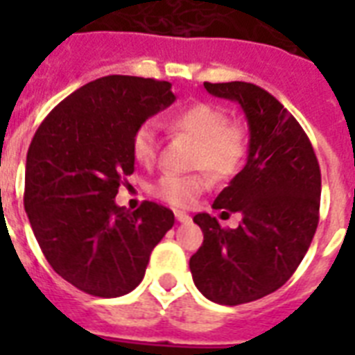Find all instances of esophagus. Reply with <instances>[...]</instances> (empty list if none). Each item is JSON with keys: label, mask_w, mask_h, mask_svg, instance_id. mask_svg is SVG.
Segmentation results:
<instances>
[{"label": "esophagus", "mask_w": 355, "mask_h": 355, "mask_svg": "<svg viewBox=\"0 0 355 355\" xmlns=\"http://www.w3.org/2000/svg\"><path fill=\"white\" fill-rule=\"evenodd\" d=\"M175 217H177V221H180V223H188L189 221V216L182 210H175Z\"/></svg>", "instance_id": "1"}]
</instances>
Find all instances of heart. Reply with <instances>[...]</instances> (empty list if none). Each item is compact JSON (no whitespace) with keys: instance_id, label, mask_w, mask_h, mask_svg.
Listing matches in <instances>:
<instances>
[{"instance_id":"b5f03b06","label":"heart","mask_w":355,"mask_h":355,"mask_svg":"<svg viewBox=\"0 0 355 355\" xmlns=\"http://www.w3.org/2000/svg\"><path fill=\"white\" fill-rule=\"evenodd\" d=\"M169 127L197 141L193 169H208L217 178H230L241 169L247 156V130L243 125L228 121L227 112L210 103H193L180 108L169 118ZM134 160L150 166L158 155V138L150 123L136 128L132 136ZM211 186L206 173L164 175L150 186V193L173 206H189Z\"/></svg>"}]
</instances>
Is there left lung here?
I'll return each mask as SVG.
<instances>
[{"instance_id": "obj_1", "label": "left lung", "mask_w": 355, "mask_h": 355, "mask_svg": "<svg viewBox=\"0 0 355 355\" xmlns=\"http://www.w3.org/2000/svg\"><path fill=\"white\" fill-rule=\"evenodd\" d=\"M205 88L241 105L250 141L245 167L214 202L223 216L239 211L241 223L223 228L197 214L205 241L189 270L208 300L237 306L280 289L306 256L319 225L320 167L308 134L269 92L241 80Z\"/></svg>"}]
</instances>
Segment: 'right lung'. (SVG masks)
I'll use <instances>...</instances> for the list:
<instances>
[{
  "label": "right lung",
  "mask_w": 355,
  "mask_h": 355,
  "mask_svg": "<svg viewBox=\"0 0 355 355\" xmlns=\"http://www.w3.org/2000/svg\"><path fill=\"white\" fill-rule=\"evenodd\" d=\"M175 101L167 80L108 75L80 86L40 123L27 150L24 206L53 270L101 298L144 280L153 248L175 225L169 208L116 205L134 173L132 136Z\"/></svg>",
  "instance_id": "add662e5"
}]
</instances>
